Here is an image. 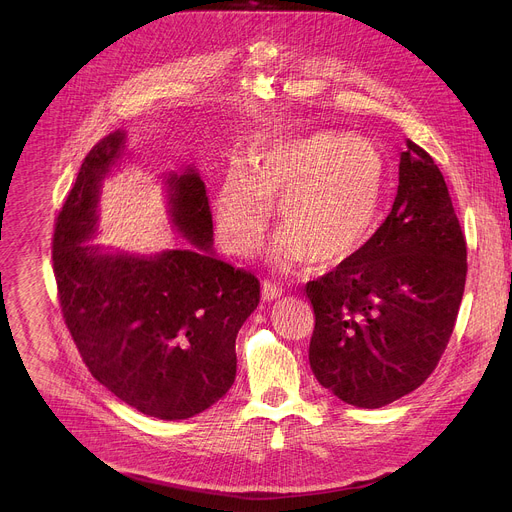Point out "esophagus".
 <instances>
[{
	"instance_id": "34e87169",
	"label": "esophagus",
	"mask_w": 512,
	"mask_h": 512,
	"mask_svg": "<svg viewBox=\"0 0 512 512\" xmlns=\"http://www.w3.org/2000/svg\"><path fill=\"white\" fill-rule=\"evenodd\" d=\"M281 294H283V289H281L275 281L265 279V281L261 283V296H263L265 302H273V300L281 298Z\"/></svg>"
}]
</instances>
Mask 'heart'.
<instances>
[{"label": "heart", "instance_id": "obj_1", "mask_svg": "<svg viewBox=\"0 0 512 512\" xmlns=\"http://www.w3.org/2000/svg\"><path fill=\"white\" fill-rule=\"evenodd\" d=\"M385 164L375 145L338 133L277 141L235 164L218 188L214 221L227 251L247 257L263 241L279 204V265L312 257L322 267L352 259L369 243L379 218Z\"/></svg>", "mask_w": 512, "mask_h": 512}]
</instances>
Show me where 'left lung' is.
Wrapping results in <instances>:
<instances>
[{"instance_id":"1","label":"left lung","mask_w":512,"mask_h":512,"mask_svg":"<svg viewBox=\"0 0 512 512\" xmlns=\"http://www.w3.org/2000/svg\"><path fill=\"white\" fill-rule=\"evenodd\" d=\"M385 223L352 259L308 281L310 367L344 403L377 409L435 371L466 285V237L446 180L411 139Z\"/></svg>"}]
</instances>
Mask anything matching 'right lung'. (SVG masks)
I'll use <instances>...</instances> for the list:
<instances>
[{
    "instance_id": "right-lung-1",
    "label": "right lung",
    "mask_w": 512,
    "mask_h": 512,
    "mask_svg": "<svg viewBox=\"0 0 512 512\" xmlns=\"http://www.w3.org/2000/svg\"><path fill=\"white\" fill-rule=\"evenodd\" d=\"M123 137L115 131L93 145L58 210V304L101 385L143 415L188 419L235 383V340L259 304V279L210 253L212 212L194 170L172 174L168 186L174 225L200 249L137 257L83 243L95 233L99 186L123 154Z\"/></svg>"
}]
</instances>
